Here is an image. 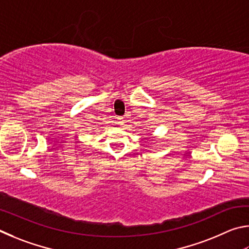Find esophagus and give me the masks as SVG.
<instances>
[{
	"instance_id": "1",
	"label": "esophagus",
	"mask_w": 249,
	"mask_h": 249,
	"mask_svg": "<svg viewBox=\"0 0 249 249\" xmlns=\"http://www.w3.org/2000/svg\"><path fill=\"white\" fill-rule=\"evenodd\" d=\"M117 124H124V118H118L117 119Z\"/></svg>"
}]
</instances>
